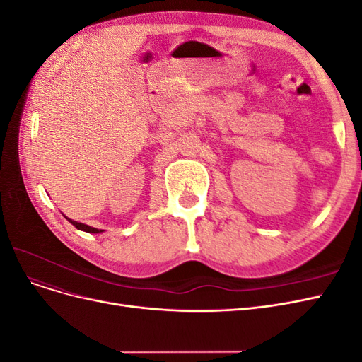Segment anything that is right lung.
Returning <instances> with one entry per match:
<instances>
[{"instance_id":"1","label":"right lung","mask_w":362,"mask_h":362,"mask_svg":"<svg viewBox=\"0 0 362 362\" xmlns=\"http://www.w3.org/2000/svg\"><path fill=\"white\" fill-rule=\"evenodd\" d=\"M68 221H69L76 229H80V231H86V233H90V234L103 233V229H96V228H92V226H87V225H84V223H78V222H75V221H71V218H68Z\"/></svg>"}]
</instances>
